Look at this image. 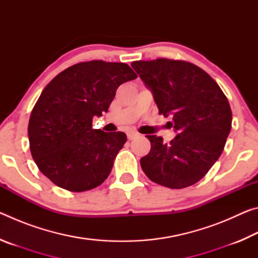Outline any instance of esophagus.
Returning a JSON list of instances; mask_svg holds the SVG:
<instances>
[{"instance_id": "obj_1", "label": "esophagus", "mask_w": 258, "mask_h": 258, "mask_svg": "<svg viewBox=\"0 0 258 258\" xmlns=\"http://www.w3.org/2000/svg\"><path fill=\"white\" fill-rule=\"evenodd\" d=\"M138 133L137 132H134V131H128L127 132V138H128V140H134L135 138L138 137Z\"/></svg>"}]
</instances>
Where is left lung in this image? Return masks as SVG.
I'll use <instances>...</instances> for the list:
<instances>
[{
  "instance_id": "obj_1",
  "label": "left lung",
  "mask_w": 258,
  "mask_h": 258,
  "mask_svg": "<svg viewBox=\"0 0 258 258\" xmlns=\"http://www.w3.org/2000/svg\"><path fill=\"white\" fill-rule=\"evenodd\" d=\"M131 66L151 91L159 113L172 117L176 132L169 143L147 135L151 149L140 160L143 172L171 189L195 184L224 149L232 123L228 99L206 72L186 61H134Z\"/></svg>"
}]
</instances>
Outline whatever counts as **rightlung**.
<instances>
[{"mask_svg":"<svg viewBox=\"0 0 258 258\" xmlns=\"http://www.w3.org/2000/svg\"><path fill=\"white\" fill-rule=\"evenodd\" d=\"M137 78L121 62L93 60L64 69L43 90L28 124L30 152L50 181L74 192L101 184L126 142L123 132L92 128L120 84Z\"/></svg>","mask_w":258,"mask_h":258,"instance_id":"1","label":"right lung"}]
</instances>
